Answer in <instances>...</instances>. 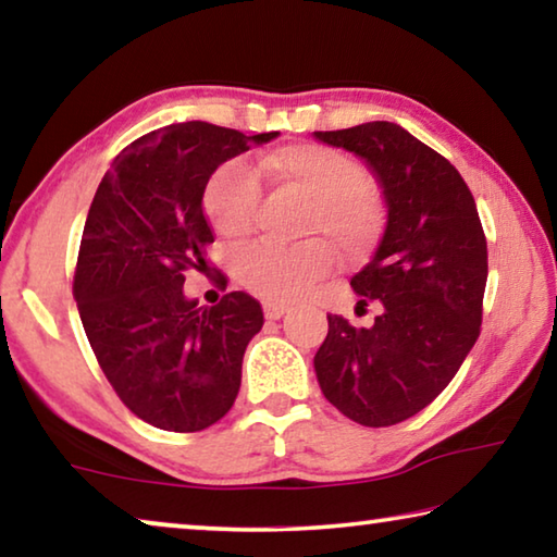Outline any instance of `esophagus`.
Returning <instances> with one entry per match:
<instances>
[{
    "mask_svg": "<svg viewBox=\"0 0 557 557\" xmlns=\"http://www.w3.org/2000/svg\"><path fill=\"white\" fill-rule=\"evenodd\" d=\"M287 305H277V301H265V305H262V312H265V317L268 319H280V317H285V312H287Z\"/></svg>",
    "mask_w": 557,
    "mask_h": 557,
    "instance_id": "1",
    "label": "esophagus"
}]
</instances>
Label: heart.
<instances>
[{
  "instance_id": "1",
  "label": "heart",
  "mask_w": 557,
  "mask_h": 557,
  "mask_svg": "<svg viewBox=\"0 0 557 557\" xmlns=\"http://www.w3.org/2000/svg\"><path fill=\"white\" fill-rule=\"evenodd\" d=\"M260 182L307 196L295 245L258 243L235 260L240 285L270 301H292L332 275L336 256L369 258L381 235V209L366 169L338 149L295 143L260 154L256 166L231 159L211 174L203 188V211L215 231L243 240L256 225L262 199Z\"/></svg>"
}]
</instances>
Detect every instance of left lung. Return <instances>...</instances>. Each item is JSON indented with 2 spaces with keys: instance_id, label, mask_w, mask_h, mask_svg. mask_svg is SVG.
Instances as JSON below:
<instances>
[{
  "instance_id": "8db88e82",
  "label": "left lung",
  "mask_w": 557,
  "mask_h": 557,
  "mask_svg": "<svg viewBox=\"0 0 557 557\" xmlns=\"http://www.w3.org/2000/svg\"><path fill=\"white\" fill-rule=\"evenodd\" d=\"M371 166L388 206L373 260L351 287L381 301L373 326L329 314L314 356L324 398L348 420L388 428L412 418L455 379L479 338L488 275L474 196L435 149L393 122L314 132Z\"/></svg>"
}]
</instances>
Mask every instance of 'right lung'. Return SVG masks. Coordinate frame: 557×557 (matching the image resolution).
Returning a JSON list of instances; mask_svg holds the SVG:
<instances>
[{
	"label": "right lung",
	"instance_id": "obj_1",
	"mask_svg": "<svg viewBox=\"0 0 557 557\" xmlns=\"http://www.w3.org/2000/svg\"><path fill=\"white\" fill-rule=\"evenodd\" d=\"M280 132L182 122L135 139L102 176L83 228L73 297L120 400L159 430L199 432L233 408L262 307L245 292L199 307L186 270H209L203 188L231 157Z\"/></svg>",
	"mask_w": 557,
	"mask_h": 557
}]
</instances>
